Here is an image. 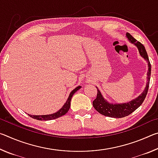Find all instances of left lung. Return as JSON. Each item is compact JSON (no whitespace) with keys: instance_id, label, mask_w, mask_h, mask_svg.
<instances>
[{"instance_id":"1","label":"left lung","mask_w":158,"mask_h":158,"mask_svg":"<svg viewBox=\"0 0 158 158\" xmlns=\"http://www.w3.org/2000/svg\"><path fill=\"white\" fill-rule=\"evenodd\" d=\"M126 37L127 38L128 41L130 42V43L133 44L137 47L139 53L141 56L148 63V73H147L146 77V85L143 91L138 97L133 99L132 100L124 103L109 102H108L103 97V95H102V93L100 91V90L98 89V88L96 87L98 89V95L95 100L93 102V105L94 106L96 111L105 116L117 118H123L128 116V115L132 114L134 111H135L136 109L139 107L141 105L143 100H145L147 93H148L150 78H151V63H150L146 49L141 42L136 40L130 33H126Z\"/></svg>"}]
</instances>
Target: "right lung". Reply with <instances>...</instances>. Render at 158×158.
Instances as JSON below:
<instances>
[{
    "mask_svg": "<svg viewBox=\"0 0 158 158\" xmlns=\"http://www.w3.org/2000/svg\"><path fill=\"white\" fill-rule=\"evenodd\" d=\"M81 86L79 85V86L76 87L73 90H72L71 93H69V97L68 98V100H67L66 102L64 104V105L62 106V107H61L57 112H56V113H53L52 114H47V115H31L28 114V115L30 117L39 120V121H49V120L56 119L57 118H59L60 116H63V115H65L67 112L69 111V109L70 107V101L73 95L77 91V90L81 89Z\"/></svg>",
    "mask_w": 158,
    "mask_h": 158,
    "instance_id": "1",
    "label": "right lung"
}]
</instances>
